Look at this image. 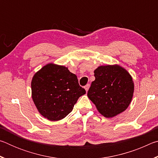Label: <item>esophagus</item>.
Masks as SVG:
<instances>
[{
	"label": "esophagus",
	"instance_id": "esophagus-1",
	"mask_svg": "<svg viewBox=\"0 0 158 158\" xmlns=\"http://www.w3.org/2000/svg\"><path fill=\"white\" fill-rule=\"evenodd\" d=\"M89 88H90V84H88L86 85H85V86L84 87V89H85V91H88V90H89Z\"/></svg>",
	"mask_w": 158,
	"mask_h": 158
}]
</instances>
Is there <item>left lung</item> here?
Masks as SVG:
<instances>
[{
  "label": "left lung",
  "instance_id": "obj_1",
  "mask_svg": "<svg viewBox=\"0 0 158 158\" xmlns=\"http://www.w3.org/2000/svg\"><path fill=\"white\" fill-rule=\"evenodd\" d=\"M94 74L87 96L100 114L113 118L126 110L135 90L130 74L117 64L99 66Z\"/></svg>",
  "mask_w": 158,
  "mask_h": 158
}]
</instances>
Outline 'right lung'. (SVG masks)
<instances>
[{
  "instance_id": "add662e5",
  "label": "right lung",
  "mask_w": 158,
  "mask_h": 158,
  "mask_svg": "<svg viewBox=\"0 0 158 158\" xmlns=\"http://www.w3.org/2000/svg\"><path fill=\"white\" fill-rule=\"evenodd\" d=\"M32 99L37 111L51 121L64 118L85 90L75 74L68 68L48 63L34 74L31 81Z\"/></svg>"
}]
</instances>
